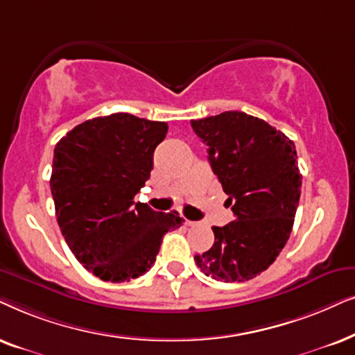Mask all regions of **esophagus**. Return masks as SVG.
<instances>
[{"instance_id": "34e87169", "label": "esophagus", "mask_w": 355, "mask_h": 355, "mask_svg": "<svg viewBox=\"0 0 355 355\" xmlns=\"http://www.w3.org/2000/svg\"><path fill=\"white\" fill-rule=\"evenodd\" d=\"M185 224H187L188 227H195V225H198V222H195V220H188V219H185Z\"/></svg>"}]
</instances>
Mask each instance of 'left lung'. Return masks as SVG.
I'll return each mask as SVG.
<instances>
[{
	"label": "left lung",
	"mask_w": 355,
	"mask_h": 355,
	"mask_svg": "<svg viewBox=\"0 0 355 355\" xmlns=\"http://www.w3.org/2000/svg\"><path fill=\"white\" fill-rule=\"evenodd\" d=\"M191 126L235 216L212 227L214 245L196 254V266L216 281L253 279L274 263L294 225L302 188L294 141L243 112L191 120Z\"/></svg>",
	"instance_id": "8db88e82"
}]
</instances>
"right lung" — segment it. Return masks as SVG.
<instances>
[{"mask_svg":"<svg viewBox=\"0 0 355 355\" xmlns=\"http://www.w3.org/2000/svg\"><path fill=\"white\" fill-rule=\"evenodd\" d=\"M168 125L131 113L74 126L55 146L50 188L56 220L79 263L107 282H128L153 268L177 211L135 202L150 177Z\"/></svg>","mask_w":355,"mask_h":355,"instance_id":"obj_1","label":"right lung"}]
</instances>
